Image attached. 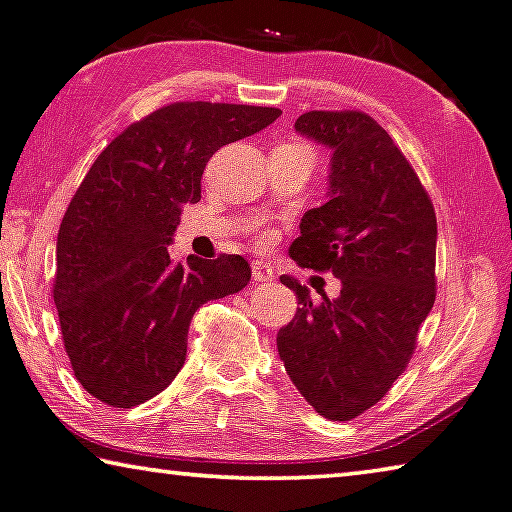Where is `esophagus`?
<instances>
[{
    "label": "esophagus",
    "mask_w": 512,
    "mask_h": 512,
    "mask_svg": "<svg viewBox=\"0 0 512 512\" xmlns=\"http://www.w3.org/2000/svg\"><path fill=\"white\" fill-rule=\"evenodd\" d=\"M271 278H273V271H271L269 264L253 262V280L255 282H266V280H271Z\"/></svg>",
    "instance_id": "obj_1"
}]
</instances>
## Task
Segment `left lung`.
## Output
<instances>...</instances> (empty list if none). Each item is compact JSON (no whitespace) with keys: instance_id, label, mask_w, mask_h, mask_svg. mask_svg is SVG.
Masks as SVG:
<instances>
[{"instance_id":"left-lung-1","label":"left lung","mask_w":512,"mask_h":512,"mask_svg":"<svg viewBox=\"0 0 512 512\" xmlns=\"http://www.w3.org/2000/svg\"><path fill=\"white\" fill-rule=\"evenodd\" d=\"M296 133L331 149L329 193L305 211L289 257L331 271L340 296L312 301L280 276L301 308L278 331L299 393L329 421H352L402 375L434 305L437 216L407 158L363 112H305Z\"/></svg>"}]
</instances>
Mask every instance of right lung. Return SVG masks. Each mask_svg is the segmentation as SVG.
<instances>
[{
  "instance_id": "obj_1",
  "label": "right lung",
  "mask_w": 512,
  "mask_h": 512,
  "mask_svg": "<svg viewBox=\"0 0 512 512\" xmlns=\"http://www.w3.org/2000/svg\"><path fill=\"white\" fill-rule=\"evenodd\" d=\"M278 108L172 103L101 151L61 220L55 305L75 377L110 407L131 409L172 384L188 326L211 299L241 292V255L172 262L183 204L202 197L220 147L264 131Z\"/></svg>"
}]
</instances>
